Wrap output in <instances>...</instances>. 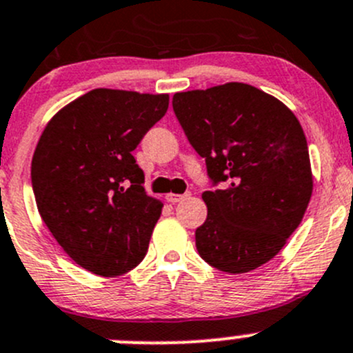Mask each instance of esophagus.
Listing matches in <instances>:
<instances>
[{"label": "esophagus", "instance_id": "esophagus-1", "mask_svg": "<svg viewBox=\"0 0 353 353\" xmlns=\"http://www.w3.org/2000/svg\"><path fill=\"white\" fill-rule=\"evenodd\" d=\"M186 196H188V194L169 193V194H167V196H165V199H167V201H169V203H177V201H181V199H184Z\"/></svg>", "mask_w": 353, "mask_h": 353}]
</instances>
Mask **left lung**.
Returning <instances> with one entry per match:
<instances>
[{
    "label": "left lung",
    "instance_id": "left-lung-1",
    "mask_svg": "<svg viewBox=\"0 0 353 353\" xmlns=\"http://www.w3.org/2000/svg\"><path fill=\"white\" fill-rule=\"evenodd\" d=\"M172 108L213 186L196 249L213 268L248 273L280 252L312 194L307 141L279 99L248 83L179 92Z\"/></svg>",
    "mask_w": 353,
    "mask_h": 353
}]
</instances>
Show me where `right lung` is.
Masks as SVG:
<instances>
[{"mask_svg":"<svg viewBox=\"0 0 353 353\" xmlns=\"http://www.w3.org/2000/svg\"><path fill=\"white\" fill-rule=\"evenodd\" d=\"M167 108V94L95 88L42 131L32 159L39 213L66 254L95 275H123L147 254L162 203L145 191L133 150Z\"/></svg>","mask_w":353,"mask_h":353,"instance_id":"add662e5","label":"right lung"}]
</instances>
